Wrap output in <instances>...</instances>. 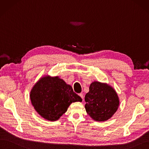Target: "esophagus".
<instances>
[{
	"instance_id": "34e87169",
	"label": "esophagus",
	"mask_w": 149,
	"mask_h": 149,
	"mask_svg": "<svg viewBox=\"0 0 149 149\" xmlns=\"http://www.w3.org/2000/svg\"><path fill=\"white\" fill-rule=\"evenodd\" d=\"M79 95L80 96V97L82 99V100H84V95L82 94V93H80V94H79Z\"/></svg>"
}]
</instances>
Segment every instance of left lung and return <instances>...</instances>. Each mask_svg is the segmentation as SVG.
Returning <instances> with one entry per match:
<instances>
[{
	"instance_id": "1",
	"label": "left lung",
	"mask_w": 149,
	"mask_h": 149,
	"mask_svg": "<svg viewBox=\"0 0 149 149\" xmlns=\"http://www.w3.org/2000/svg\"><path fill=\"white\" fill-rule=\"evenodd\" d=\"M85 101L86 113L97 122L111 118L119 106V98L116 91L107 84L93 81L89 88Z\"/></svg>"
}]
</instances>
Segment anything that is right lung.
<instances>
[{"label":"right lung","mask_w":149,"mask_h":149,"mask_svg":"<svg viewBox=\"0 0 149 149\" xmlns=\"http://www.w3.org/2000/svg\"><path fill=\"white\" fill-rule=\"evenodd\" d=\"M30 98L38 113L52 122L61 117L71 103L82 101L63 79L48 75L41 78L33 86Z\"/></svg>","instance_id":"obj_1"}]
</instances>
